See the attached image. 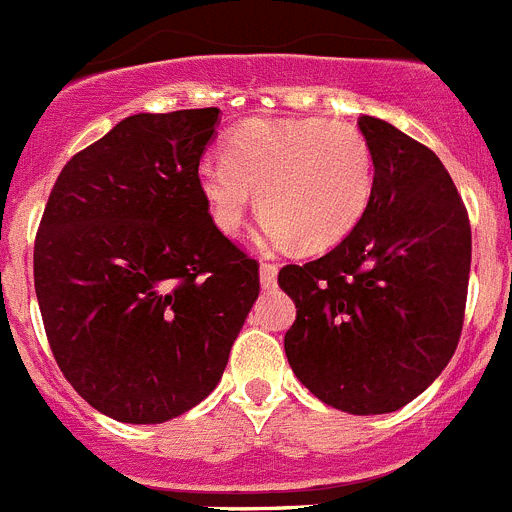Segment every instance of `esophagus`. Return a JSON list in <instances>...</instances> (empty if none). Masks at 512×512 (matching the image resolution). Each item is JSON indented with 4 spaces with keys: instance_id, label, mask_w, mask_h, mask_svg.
I'll return each instance as SVG.
<instances>
[{
    "instance_id": "34e87169",
    "label": "esophagus",
    "mask_w": 512,
    "mask_h": 512,
    "mask_svg": "<svg viewBox=\"0 0 512 512\" xmlns=\"http://www.w3.org/2000/svg\"><path fill=\"white\" fill-rule=\"evenodd\" d=\"M278 283V265H270V262H262L260 265V285L265 290L275 288Z\"/></svg>"
}]
</instances>
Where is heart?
<instances>
[{"label": "heart", "instance_id": "1", "mask_svg": "<svg viewBox=\"0 0 512 512\" xmlns=\"http://www.w3.org/2000/svg\"><path fill=\"white\" fill-rule=\"evenodd\" d=\"M196 183L211 224L224 237L237 234L260 201L262 245L326 250L365 216L375 191V158L352 124L250 119L227 137L224 158L196 165Z\"/></svg>", "mask_w": 512, "mask_h": 512}]
</instances>
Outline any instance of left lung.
<instances>
[{"label": "left lung", "instance_id": "left-lung-1", "mask_svg": "<svg viewBox=\"0 0 512 512\" xmlns=\"http://www.w3.org/2000/svg\"><path fill=\"white\" fill-rule=\"evenodd\" d=\"M375 191L331 252L285 265L296 303L290 370L321 403L354 416L393 413L441 375L462 334L472 232L444 163L385 119L359 117Z\"/></svg>", "mask_w": 512, "mask_h": 512}]
</instances>
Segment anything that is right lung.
Instances as JSON below:
<instances>
[{
  "label": "right lung",
  "instance_id": "obj_1",
  "mask_svg": "<svg viewBox=\"0 0 512 512\" xmlns=\"http://www.w3.org/2000/svg\"><path fill=\"white\" fill-rule=\"evenodd\" d=\"M219 109L132 114L73 155L35 239V293L76 393L163 423L219 385L260 293L257 262L211 224L196 165Z\"/></svg>",
  "mask_w": 512,
  "mask_h": 512
}]
</instances>
